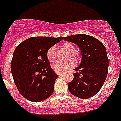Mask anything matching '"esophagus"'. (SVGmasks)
Here are the masks:
<instances>
[{"instance_id":"obj_1","label":"esophagus","mask_w":121,"mask_h":121,"mask_svg":"<svg viewBox=\"0 0 121 121\" xmlns=\"http://www.w3.org/2000/svg\"><path fill=\"white\" fill-rule=\"evenodd\" d=\"M57 74H58V75L59 77H61V76H63L65 75V74L63 73H58Z\"/></svg>"}]
</instances>
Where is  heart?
I'll return each mask as SVG.
<instances>
[{"instance_id": "obj_1", "label": "heart", "mask_w": 121, "mask_h": 121, "mask_svg": "<svg viewBox=\"0 0 121 121\" xmlns=\"http://www.w3.org/2000/svg\"><path fill=\"white\" fill-rule=\"evenodd\" d=\"M61 46L68 53V60L65 61H57L55 63H53L52 67L56 73H65L67 72L75 66V62L74 60L76 62H78L80 60V55L76 51V46L73 43L71 42H66L62 44ZM46 57L49 62H53L55 61L56 59V51L55 46H51L46 51ZM70 57L71 58L70 59ZM68 58L70 59H68Z\"/></svg>"}]
</instances>
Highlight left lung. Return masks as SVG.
I'll list each match as a JSON object with an SVG mask.
<instances>
[{
	"mask_svg": "<svg viewBox=\"0 0 121 121\" xmlns=\"http://www.w3.org/2000/svg\"><path fill=\"white\" fill-rule=\"evenodd\" d=\"M64 39L77 44L82 55L80 66L74 69L78 72L68 84V90L80 99L92 97L99 92L108 73L109 60L105 46L95 38L84 34Z\"/></svg>",
	"mask_w": 121,
	"mask_h": 121,
	"instance_id": "obj_1",
	"label": "left lung"
}]
</instances>
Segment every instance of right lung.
Returning <instances> with one entry per match:
<instances>
[{"mask_svg":"<svg viewBox=\"0 0 121 121\" xmlns=\"http://www.w3.org/2000/svg\"><path fill=\"white\" fill-rule=\"evenodd\" d=\"M63 39V37H31L15 49L11 72L17 90L26 99L38 102L53 93L55 82L58 77L50 66L46 51Z\"/></svg>","mask_w":121,"mask_h":121,"instance_id":"1","label":"right lung"}]
</instances>
